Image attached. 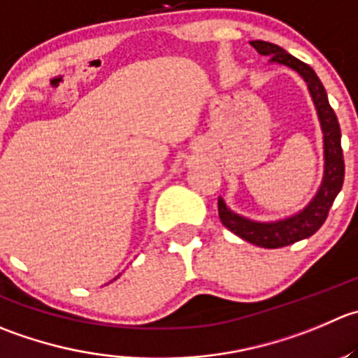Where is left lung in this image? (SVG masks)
I'll return each mask as SVG.
<instances>
[{
  "label": "left lung",
  "mask_w": 358,
  "mask_h": 358,
  "mask_svg": "<svg viewBox=\"0 0 358 358\" xmlns=\"http://www.w3.org/2000/svg\"><path fill=\"white\" fill-rule=\"evenodd\" d=\"M253 48L260 55H267L273 64H283L287 68L299 73L301 78L306 82L313 105L317 108L318 120H320L322 133H324V178L313 199L306 204L301 211L275 222H259L246 218L236 213L225 204L224 197H218V215L225 227L236 236L252 245L262 246V248H282V246L292 245V243L306 239L313 236L327 218L329 210L334 203L336 196L339 194L345 180V161H343L341 150V129H339L338 117L331 108L327 99L325 87L322 85L317 73L306 64L299 61L282 47L269 41L253 40L250 41Z\"/></svg>",
  "instance_id": "1"
}]
</instances>
